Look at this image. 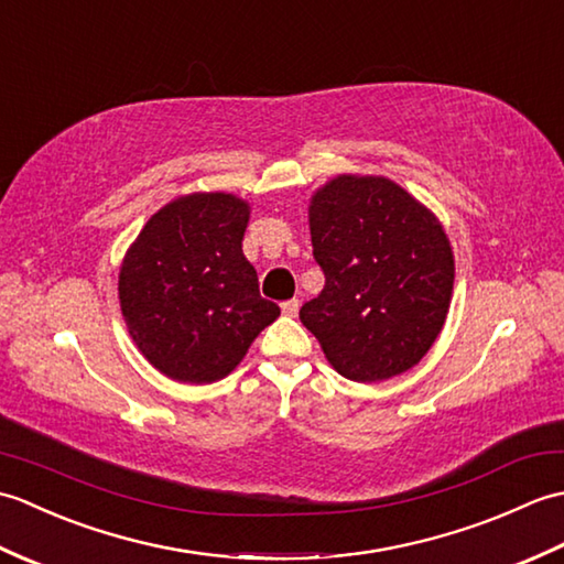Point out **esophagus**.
Returning <instances> with one entry per match:
<instances>
[{
  "label": "esophagus",
  "mask_w": 564,
  "mask_h": 564,
  "mask_svg": "<svg viewBox=\"0 0 564 564\" xmlns=\"http://www.w3.org/2000/svg\"><path fill=\"white\" fill-rule=\"evenodd\" d=\"M281 310H283V315H285V317H295V315H297V310H301V303H297L295 297H293V301H285V303H281Z\"/></svg>",
  "instance_id": "1"
}]
</instances>
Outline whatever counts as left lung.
Wrapping results in <instances>:
<instances>
[{
	"label": "left lung",
	"instance_id": "obj_1",
	"mask_svg": "<svg viewBox=\"0 0 564 564\" xmlns=\"http://www.w3.org/2000/svg\"><path fill=\"white\" fill-rule=\"evenodd\" d=\"M325 289L301 307L337 373L356 382L422 361L446 322L453 251L441 223L382 176L341 174L310 203Z\"/></svg>",
	"mask_w": 564,
	"mask_h": 564
}]
</instances>
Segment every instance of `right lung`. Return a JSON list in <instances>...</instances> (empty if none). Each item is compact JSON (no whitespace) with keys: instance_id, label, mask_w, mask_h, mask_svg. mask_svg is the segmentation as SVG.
Returning a JSON list of instances; mask_svg holds the SVG:
<instances>
[{"instance_id":"right-lung-1","label":"right lung","mask_w":564,"mask_h":564,"mask_svg":"<svg viewBox=\"0 0 564 564\" xmlns=\"http://www.w3.org/2000/svg\"><path fill=\"white\" fill-rule=\"evenodd\" d=\"M249 206L232 194L166 203L128 249L118 295L148 361L182 382H213L281 315L242 254Z\"/></svg>"}]
</instances>
